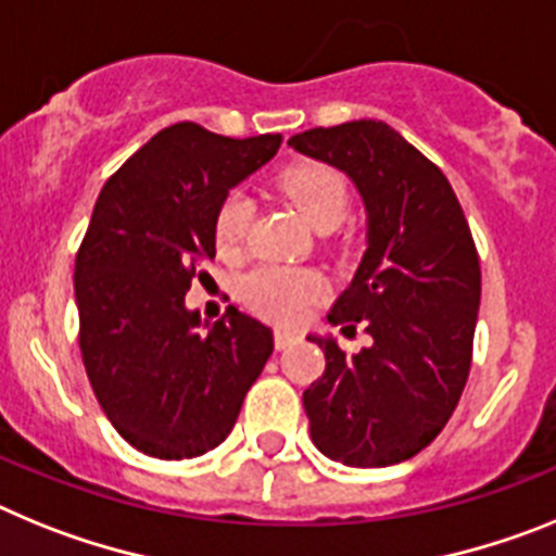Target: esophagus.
Instances as JSON below:
<instances>
[{"label": "esophagus", "instance_id": "1", "mask_svg": "<svg viewBox=\"0 0 556 556\" xmlns=\"http://www.w3.org/2000/svg\"><path fill=\"white\" fill-rule=\"evenodd\" d=\"M293 341H296V332L282 330V327H277V330H274V346H277V350H288Z\"/></svg>", "mask_w": 556, "mask_h": 556}]
</instances>
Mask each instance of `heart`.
<instances>
[{"instance_id": "obj_1", "label": "heart", "mask_w": 556, "mask_h": 556, "mask_svg": "<svg viewBox=\"0 0 556 556\" xmlns=\"http://www.w3.org/2000/svg\"><path fill=\"white\" fill-rule=\"evenodd\" d=\"M277 190L318 231H332L350 212L346 178L321 162H299L277 176ZM251 229V201L231 192L215 215V240L220 251H238ZM325 291L321 279L305 268L260 265L240 279V299L254 313L271 321H296Z\"/></svg>"}]
</instances>
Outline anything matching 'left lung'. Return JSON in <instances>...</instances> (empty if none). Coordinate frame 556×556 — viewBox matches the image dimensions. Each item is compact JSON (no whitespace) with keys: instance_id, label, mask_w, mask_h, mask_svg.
Instances as JSON below:
<instances>
[{"instance_id":"1","label":"left lung","mask_w":556,"mask_h":556,"mask_svg":"<svg viewBox=\"0 0 556 556\" xmlns=\"http://www.w3.org/2000/svg\"><path fill=\"white\" fill-rule=\"evenodd\" d=\"M355 181L369 249L332 311L375 344L346 355L332 338L325 375L302 394L318 451L350 467L417 456L451 419L472 364L481 265L456 192L437 164L392 125L355 119L288 139Z\"/></svg>"}]
</instances>
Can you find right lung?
Segmentation results:
<instances>
[{
    "label": "right lung",
    "mask_w": 556,
    "mask_h": 556,
    "mask_svg": "<svg viewBox=\"0 0 556 556\" xmlns=\"http://www.w3.org/2000/svg\"><path fill=\"white\" fill-rule=\"evenodd\" d=\"M282 137L176 123L100 190L75 257L80 355L119 437L153 458L218 447L271 358V330L231 305L210 330L185 307L215 260V215Z\"/></svg>",
    "instance_id": "obj_1"
}]
</instances>
